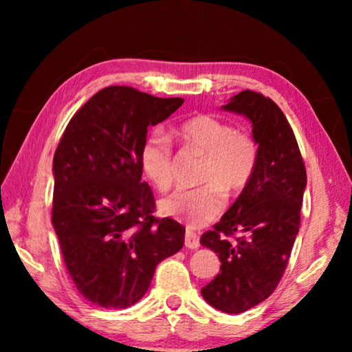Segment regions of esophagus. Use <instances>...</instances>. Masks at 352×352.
<instances>
[{
	"mask_svg": "<svg viewBox=\"0 0 352 352\" xmlns=\"http://www.w3.org/2000/svg\"><path fill=\"white\" fill-rule=\"evenodd\" d=\"M184 245L190 250H195L200 247V241H199V236L194 233V231H186L184 233Z\"/></svg>",
	"mask_w": 352,
	"mask_h": 352,
	"instance_id": "1",
	"label": "esophagus"
}]
</instances>
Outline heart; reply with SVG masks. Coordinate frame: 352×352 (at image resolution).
Segmentation results:
<instances>
[{"label": "heart", "instance_id": "obj_1", "mask_svg": "<svg viewBox=\"0 0 352 352\" xmlns=\"http://www.w3.org/2000/svg\"><path fill=\"white\" fill-rule=\"evenodd\" d=\"M186 151L205 157L197 189L178 190L160 204L164 216L200 228L219 217L225 195H241L252 183L259 160V147L252 136L211 115H194L174 130ZM141 168L157 189L174 183L175 157L170 140L162 132L147 136L141 147Z\"/></svg>", "mask_w": 352, "mask_h": 352}]
</instances>
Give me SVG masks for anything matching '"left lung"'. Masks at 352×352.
I'll list each match as a JSON object with an SVG mask.
<instances>
[{"instance_id":"obj_1","label":"left lung","mask_w":352,"mask_h":352,"mask_svg":"<svg viewBox=\"0 0 352 352\" xmlns=\"http://www.w3.org/2000/svg\"><path fill=\"white\" fill-rule=\"evenodd\" d=\"M223 109L252 121L259 160L248 188L200 237L220 259V273L201 296L219 311L241 314L267 300L281 281L300 230L307 177L294 130L270 98L245 90Z\"/></svg>"}]
</instances>
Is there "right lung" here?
<instances>
[{
  "label": "right lung",
  "mask_w": 352,
  "mask_h": 352,
  "mask_svg": "<svg viewBox=\"0 0 352 352\" xmlns=\"http://www.w3.org/2000/svg\"><path fill=\"white\" fill-rule=\"evenodd\" d=\"M182 104L107 87L76 111L56 148L52 225L71 279L93 305H135L160 262L183 247L184 226L153 216V192L141 180L147 129Z\"/></svg>",
  "instance_id": "right-lung-1"
}]
</instances>
